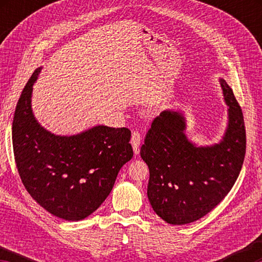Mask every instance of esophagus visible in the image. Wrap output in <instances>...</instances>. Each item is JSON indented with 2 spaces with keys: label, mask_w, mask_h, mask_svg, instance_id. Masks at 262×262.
Here are the masks:
<instances>
[{
  "label": "esophagus",
  "mask_w": 262,
  "mask_h": 262,
  "mask_svg": "<svg viewBox=\"0 0 262 262\" xmlns=\"http://www.w3.org/2000/svg\"><path fill=\"white\" fill-rule=\"evenodd\" d=\"M140 143H141V134L137 130H134L132 133V145L135 155H139L140 152Z\"/></svg>",
  "instance_id": "esophagus-1"
}]
</instances>
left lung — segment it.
Segmentation results:
<instances>
[{
  "label": "left lung",
  "mask_w": 262,
  "mask_h": 262,
  "mask_svg": "<svg viewBox=\"0 0 262 262\" xmlns=\"http://www.w3.org/2000/svg\"><path fill=\"white\" fill-rule=\"evenodd\" d=\"M229 121L220 143L198 147L185 135L180 112L166 110L154 119L141 147L149 167L148 199L167 223L183 225L200 220L227 196L236 183L246 152L241 106L232 89L220 79Z\"/></svg>",
  "instance_id": "8db88e82"
}]
</instances>
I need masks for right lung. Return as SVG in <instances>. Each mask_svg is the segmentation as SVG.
<instances>
[{"mask_svg": "<svg viewBox=\"0 0 262 262\" xmlns=\"http://www.w3.org/2000/svg\"><path fill=\"white\" fill-rule=\"evenodd\" d=\"M40 70H34L16 106V166L26 190L42 208L66 221H81L98 209L120 168L132 159V134L128 128L107 126L72 136L46 130L31 108L32 86Z\"/></svg>", "mask_w": 262, "mask_h": 262, "instance_id": "add662e5", "label": "right lung"}]
</instances>
